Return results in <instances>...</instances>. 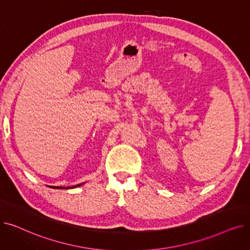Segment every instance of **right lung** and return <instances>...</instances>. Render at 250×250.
Masks as SVG:
<instances>
[{
    "instance_id": "add662e5",
    "label": "right lung",
    "mask_w": 250,
    "mask_h": 250,
    "mask_svg": "<svg viewBox=\"0 0 250 250\" xmlns=\"http://www.w3.org/2000/svg\"><path fill=\"white\" fill-rule=\"evenodd\" d=\"M79 186H81V185H79ZM79 186H77V187H79ZM52 188H60V187H51ZM74 188H76V187H74Z\"/></svg>"
}]
</instances>
